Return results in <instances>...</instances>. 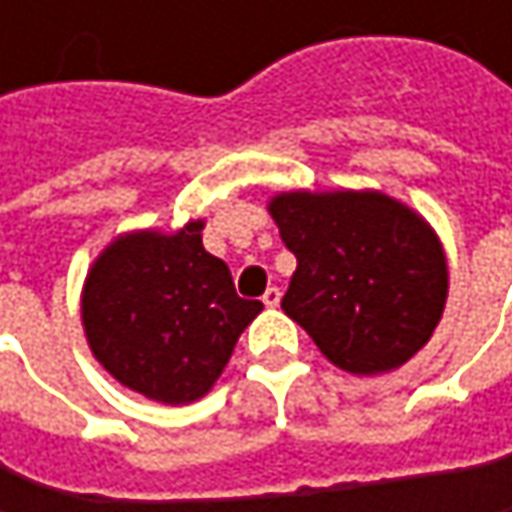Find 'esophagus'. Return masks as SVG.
I'll return each instance as SVG.
<instances>
[{
	"mask_svg": "<svg viewBox=\"0 0 512 512\" xmlns=\"http://www.w3.org/2000/svg\"><path fill=\"white\" fill-rule=\"evenodd\" d=\"M278 302H281V290H278V287H269V290L263 293V305H266V308H278Z\"/></svg>",
	"mask_w": 512,
	"mask_h": 512,
	"instance_id": "obj_1",
	"label": "esophagus"
}]
</instances>
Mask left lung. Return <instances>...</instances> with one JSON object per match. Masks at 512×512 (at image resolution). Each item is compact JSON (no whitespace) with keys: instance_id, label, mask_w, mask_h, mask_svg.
I'll list each match as a JSON object with an SVG mask.
<instances>
[{"instance_id":"8db88e82","label":"left lung","mask_w":512,"mask_h":512,"mask_svg":"<svg viewBox=\"0 0 512 512\" xmlns=\"http://www.w3.org/2000/svg\"><path fill=\"white\" fill-rule=\"evenodd\" d=\"M296 272L281 308L347 373L406 364L433 335L448 299L436 231L373 192H281L269 201Z\"/></svg>"}]
</instances>
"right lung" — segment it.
<instances>
[{
    "label": "right lung",
    "mask_w": 512,
    "mask_h": 512,
    "mask_svg": "<svg viewBox=\"0 0 512 512\" xmlns=\"http://www.w3.org/2000/svg\"><path fill=\"white\" fill-rule=\"evenodd\" d=\"M201 231L198 219L174 234H124L100 252L82 287L94 358L121 385L168 406L204 397L263 311L237 296L228 263L204 249Z\"/></svg>",
    "instance_id": "right-lung-1"
}]
</instances>
